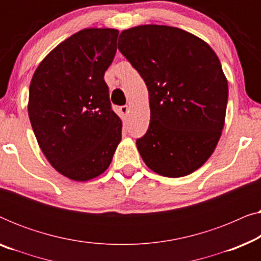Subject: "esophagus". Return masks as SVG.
Wrapping results in <instances>:
<instances>
[{
	"label": "esophagus",
	"instance_id": "1",
	"mask_svg": "<svg viewBox=\"0 0 261 261\" xmlns=\"http://www.w3.org/2000/svg\"><path fill=\"white\" fill-rule=\"evenodd\" d=\"M120 109H121V113H122L124 116H127L128 114H129V107L128 106H122Z\"/></svg>",
	"mask_w": 261,
	"mask_h": 261
}]
</instances>
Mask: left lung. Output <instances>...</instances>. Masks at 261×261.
Instances as JSON below:
<instances>
[{"mask_svg":"<svg viewBox=\"0 0 261 261\" xmlns=\"http://www.w3.org/2000/svg\"><path fill=\"white\" fill-rule=\"evenodd\" d=\"M117 46L148 89L151 120L137 140L142 160L165 177L194 172L224 126L228 83L216 53L196 35L159 24L123 31Z\"/></svg>","mask_w":261,"mask_h":261,"instance_id":"left-lung-1","label":"left lung"}]
</instances>
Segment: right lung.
Returning <instances> with one entry per match:
<instances>
[{
    "mask_svg": "<svg viewBox=\"0 0 261 261\" xmlns=\"http://www.w3.org/2000/svg\"><path fill=\"white\" fill-rule=\"evenodd\" d=\"M119 31L87 28L71 35L39 64L30 85L28 115L49 164L85 181L108 169L122 122L112 109L105 72Z\"/></svg>",
    "mask_w": 261,
    "mask_h": 261,
    "instance_id": "right-lung-1",
    "label": "right lung"
}]
</instances>
